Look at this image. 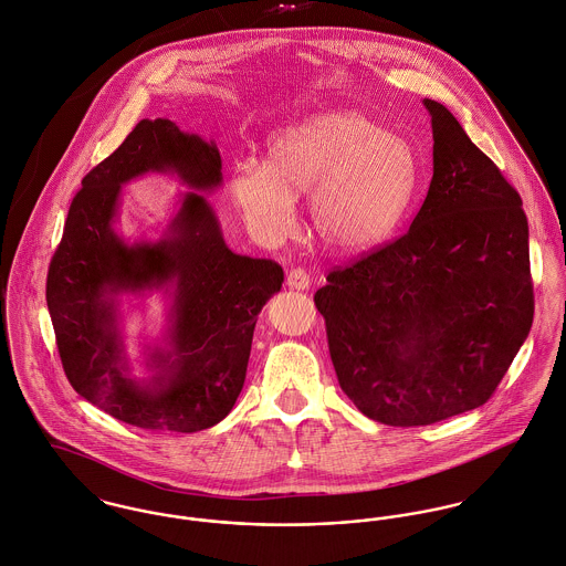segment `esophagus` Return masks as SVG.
<instances>
[{
    "label": "esophagus",
    "mask_w": 566,
    "mask_h": 566,
    "mask_svg": "<svg viewBox=\"0 0 566 566\" xmlns=\"http://www.w3.org/2000/svg\"><path fill=\"white\" fill-rule=\"evenodd\" d=\"M286 284L289 289H295V291H308L311 273L306 269H291L286 275Z\"/></svg>",
    "instance_id": "34e87169"
}]
</instances>
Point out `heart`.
I'll return each instance as SVG.
<instances>
[{
  "instance_id": "heart-1",
  "label": "heart",
  "mask_w": 566,
  "mask_h": 566,
  "mask_svg": "<svg viewBox=\"0 0 566 566\" xmlns=\"http://www.w3.org/2000/svg\"><path fill=\"white\" fill-rule=\"evenodd\" d=\"M419 187L408 140L356 111L321 113L266 138L264 165L241 158L228 189L253 237L284 239L306 192L316 239L336 252L381 245L399 228Z\"/></svg>"
}]
</instances>
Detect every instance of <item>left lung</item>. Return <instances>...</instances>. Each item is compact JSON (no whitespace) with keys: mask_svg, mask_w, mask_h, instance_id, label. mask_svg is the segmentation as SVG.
<instances>
[{"mask_svg":"<svg viewBox=\"0 0 566 566\" xmlns=\"http://www.w3.org/2000/svg\"><path fill=\"white\" fill-rule=\"evenodd\" d=\"M434 174L410 230L314 293L338 384L384 426L491 399L534 318L523 201L434 99Z\"/></svg>","mask_w":566,"mask_h":566,"instance_id":"obj_1","label":"left lung"}]
</instances>
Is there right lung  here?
<instances>
[{
	"instance_id": "add662e5",
	"label": "right lung",
	"mask_w": 566,
	"mask_h": 566,
	"mask_svg": "<svg viewBox=\"0 0 566 566\" xmlns=\"http://www.w3.org/2000/svg\"><path fill=\"white\" fill-rule=\"evenodd\" d=\"M147 172H171L190 187L158 242L127 244L114 230L120 187ZM214 140L169 119H143L82 180L48 271V308L64 374L111 417L163 432H199L237 403L262 306L284 271L234 253L206 195L221 187ZM170 297L164 338L146 348L148 376H130L120 332L124 294Z\"/></svg>"
}]
</instances>
